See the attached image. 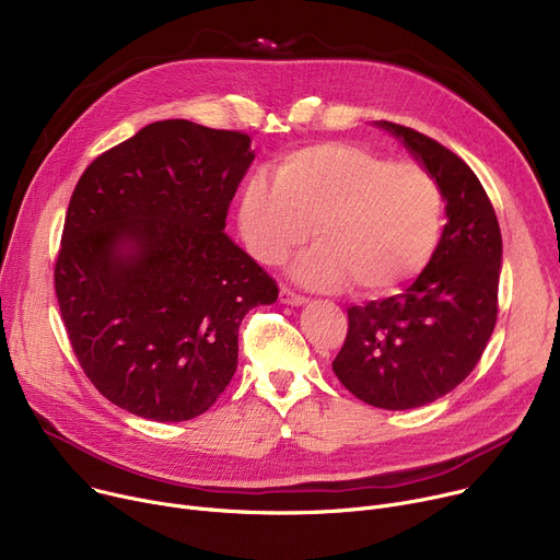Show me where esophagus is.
<instances>
[{"label": "esophagus", "mask_w": 560, "mask_h": 560, "mask_svg": "<svg viewBox=\"0 0 560 560\" xmlns=\"http://www.w3.org/2000/svg\"><path fill=\"white\" fill-rule=\"evenodd\" d=\"M279 302L285 304V306H304L306 304V296L292 292L290 288H281L279 292Z\"/></svg>", "instance_id": "esophagus-1"}]
</instances>
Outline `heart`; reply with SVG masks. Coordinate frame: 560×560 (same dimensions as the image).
Returning <instances> with one entry per match:
<instances>
[{
  "label": "heart",
  "mask_w": 560,
  "mask_h": 560,
  "mask_svg": "<svg viewBox=\"0 0 560 560\" xmlns=\"http://www.w3.org/2000/svg\"><path fill=\"white\" fill-rule=\"evenodd\" d=\"M272 178L254 175L243 186L238 232L264 266L285 264L313 234L317 247L292 270L306 288L353 283L360 294H385L419 275L436 249L443 198L419 164L326 141L285 155Z\"/></svg>",
  "instance_id": "1"
}]
</instances>
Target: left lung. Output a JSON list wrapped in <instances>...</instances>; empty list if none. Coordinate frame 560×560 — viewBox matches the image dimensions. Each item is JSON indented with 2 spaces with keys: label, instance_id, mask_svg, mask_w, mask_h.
I'll return each mask as SVG.
<instances>
[{
  "label": "left lung",
  "instance_id": "obj_1",
  "mask_svg": "<svg viewBox=\"0 0 560 560\" xmlns=\"http://www.w3.org/2000/svg\"><path fill=\"white\" fill-rule=\"evenodd\" d=\"M374 124L434 177L448 222L412 285L349 308L332 371L366 405L415 409L453 392L487 349L498 317L502 234L487 191L462 158L412 128Z\"/></svg>",
  "mask_w": 560,
  "mask_h": 560
}]
</instances>
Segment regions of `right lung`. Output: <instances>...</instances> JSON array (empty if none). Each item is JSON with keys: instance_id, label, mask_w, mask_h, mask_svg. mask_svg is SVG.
Segmentation results:
<instances>
[{"instance_id": "right-lung-1", "label": "right lung", "mask_w": 560, "mask_h": 560, "mask_svg": "<svg viewBox=\"0 0 560 560\" xmlns=\"http://www.w3.org/2000/svg\"><path fill=\"white\" fill-rule=\"evenodd\" d=\"M249 137L155 121L96 158L71 194L56 294L88 378L126 412L200 417L230 385L238 326L279 288L225 234Z\"/></svg>"}]
</instances>
